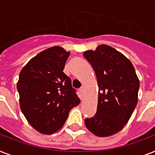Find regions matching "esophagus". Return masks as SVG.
Returning <instances> with one entry per match:
<instances>
[{
  "label": "esophagus",
  "mask_w": 155,
  "mask_h": 155,
  "mask_svg": "<svg viewBox=\"0 0 155 155\" xmlns=\"http://www.w3.org/2000/svg\"><path fill=\"white\" fill-rule=\"evenodd\" d=\"M80 93L82 94V97H81V99H83V94H84V87H80Z\"/></svg>",
  "instance_id": "esophagus-1"
}]
</instances>
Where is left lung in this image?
I'll use <instances>...</instances> for the list:
<instances>
[{"mask_svg":"<svg viewBox=\"0 0 155 155\" xmlns=\"http://www.w3.org/2000/svg\"><path fill=\"white\" fill-rule=\"evenodd\" d=\"M97 75L98 105L93 117L85 125L98 137L119 132L130 120L137 103L139 80L132 63L124 54L107 45L84 53Z\"/></svg>","mask_w":155,"mask_h":155,"instance_id":"1","label":"left lung"}]
</instances>
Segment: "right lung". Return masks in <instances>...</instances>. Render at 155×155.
Instances as JSON below:
<instances>
[{"label": "right lung", "instance_id": "add662e5", "mask_svg": "<svg viewBox=\"0 0 155 155\" xmlns=\"http://www.w3.org/2000/svg\"><path fill=\"white\" fill-rule=\"evenodd\" d=\"M70 52L60 47L45 50L21 69L17 84L20 107L34 129L52 134L60 130L69 112L80 102L71 81L63 73Z\"/></svg>", "mask_w": 155, "mask_h": 155}]
</instances>
